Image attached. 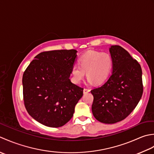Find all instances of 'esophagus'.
I'll return each mask as SVG.
<instances>
[{"label":"esophagus","instance_id":"34e87169","mask_svg":"<svg viewBox=\"0 0 154 154\" xmlns=\"http://www.w3.org/2000/svg\"><path fill=\"white\" fill-rule=\"evenodd\" d=\"M90 91V90L89 88H84L83 92H84V94H86L88 92H89Z\"/></svg>","mask_w":154,"mask_h":154}]
</instances>
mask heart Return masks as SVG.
Listing matches in <instances>:
<instances>
[{"mask_svg": "<svg viewBox=\"0 0 154 154\" xmlns=\"http://www.w3.org/2000/svg\"><path fill=\"white\" fill-rule=\"evenodd\" d=\"M113 59L106 52L89 51L80 57L79 65L74 64L71 74L74 83L79 84L85 76L90 82L100 84L108 78L113 68Z\"/></svg>", "mask_w": 154, "mask_h": 154, "instance_id": "b5f03b06", "label": "heart"}]
</instances>
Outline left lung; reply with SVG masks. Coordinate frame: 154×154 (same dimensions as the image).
Wrapping results in <instances>:
<instances>
[{
  "label": "left lung",
  "instance_id": "obj_1",
  "mask_svg": "<svg viewBox=\"0 0 154 154\" xmlns=\"http://www.w3.org/2000/svg\"><path fill=\"white\" fill-rule=\"evenodd\" d=\"M112 74L106 82L91 90L92 111L97 120L114 124L129 116L142 98V71L140 64L120 46H112Z\"/></svg>",
  "mask_w": 154,
  "mask_h": 154
}]
</instances>
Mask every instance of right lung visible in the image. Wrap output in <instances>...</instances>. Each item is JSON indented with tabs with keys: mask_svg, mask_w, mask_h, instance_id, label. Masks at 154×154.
I'll use <instances>...</instances> for the list:
<instances>
[{
	"mask_svg": "<svg viewBox=\"0 0 154 154\" xmlns=\"http://www.w3.org/2000/svg\"><path fill=\"white\" fill-rule=\"evenodd\" d=\"M76 50L42 52L23 76V100L28 113L46 126L58 128L72 118L83 88L71 82Z\"/></svg>",
	"mask_w": 154,
	"mask_h": 154,
	"instance_id": "obj_1",
	"label": "right lung"
}]
</instances>
